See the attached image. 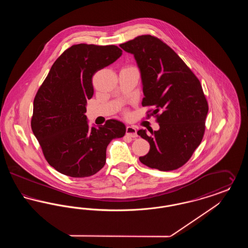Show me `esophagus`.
Returning <instances> with one entry per match:
<instances>
[{"label": "esophagus", "instance_id": "esophagus-1", "mask_svg": "<svg viewBox=\"0 0 248 248\" xmlns=\"http://www.w3.org/2000/svg\"><path fill=\"white\" fill-rule=\"evenodd\" d=\"M126 135L128 136V137H131V138H138V134H137V130L135 127H133V126H127L126 127Z\"/></svg>", "mask_w": 248, "mask_h": 248}]
</instances>
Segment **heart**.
Segmentation results:
<instances>
[{
	"instance_id": "b5f03b06",
	"label": "heart",
	"mask_w": 248,
	"mask_h": 248,
	"mask_svg": "<svg viewBox=\"0 0 248 248\" xmlns=\"http://www.w3.org/2000/svg\"><path fill=\"white\" fill-rule=\"evenodd\" d=\"M128 68H133V67H128Z\"/></svg>"
}]
</instances>
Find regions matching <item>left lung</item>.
Instances as JSON below:
<instances>
[{
  "mask_svg": "<svg viewBox=\"0 0 248 248\" xmlns=\"http://www.w3.org/2000/svg\"><path fill=\"white\" fill-rule=\"evenodd\" d=\"M120 47L134 56L141 77L142 106L155 108L152 113L160 126L154 132L148 129L151 134L138 131L151 146L140 161L160 171L177 169L188 162L204 133L208 105L200 81L156 37L139 36Z\"/></svg>",
  "mask_w": 248,
  "mask_h": 248,
  "instance_id": "left-lung-1",
  "label": "left lung"
}]
</instances>
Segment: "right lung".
<instances>
[{
  "instance_id": "obj_1",
  "label": "right lung",
  "mask_w": 248,
  "mask_h": 248,
  "mask_svg": "<svg viewBox=\"0 0 248 248\" xmlns=\"http://www.w3.org/2000/svg\"><path fill=\"white\" fill-rule=\"evenodd\" d=\"M121 56L115 46H72L55 61L39 88L31 129L48 164L59 173L93 176L105 165L108 143L124 136L125 125L118 120L90 127L84 114L94 94V73Z\"/></svg>"
}]
</instances>
